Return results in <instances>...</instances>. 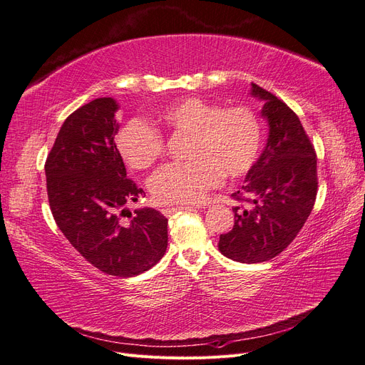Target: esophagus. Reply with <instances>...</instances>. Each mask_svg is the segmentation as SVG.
<instances>
[{
    "instance_id": "obj_1",
    "label": "esophagus",
    "mask_w": 365,
    "mask_h": 365,
    "mask_svg": "<svg viewBox=\"0 0 365 365\" xmlns=\"http://www.w3.org/2000/svg\"><path fill=\"white\" fill-rule=\"evenodd\" d=\"M192 209H198V207H192V206H173V207H165L162 209V213L165 215V217H170L174 212L178 210H192Z\"/></svg>"
}]
</instances>
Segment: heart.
I'll return each mask as SVG.
<instances>
[{
    "mask_svg": "<svg viewBox=\"0 0 365 365\" xmlns=\"http://www.w3.org/2000/svg\"><path fill=\"white\" fill-rule=\"evenodd\" d=\"M160 125L175 135H187L186 156L159 168L148 187L162 205H197L222 182L237 179L255 164L262 148V123L247 105L221 106L201 98H185L168 105ZM117 147L135 170L152 167L165 152L160 132L143 120H130L117 135Z\"/></svg>",
    "mask_w": 365,
    "mask_h": 365,
    "instance_id": "obj_1",
    "label": "heart"
}]
</instances>
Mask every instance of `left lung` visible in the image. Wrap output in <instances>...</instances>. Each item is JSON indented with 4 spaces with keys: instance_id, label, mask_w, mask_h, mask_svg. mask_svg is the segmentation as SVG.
Instances as JSON below:
<instances>
[{
    "instance_id": "obj_1",
    "label": "left lung",
    "mask_w": 365,
    "mask_h": 365,
    "mask_svg": "<svg viewBox=\"0 0 365 365\" xmlns=\"http://www.w3.org/2000/svg\"><path fill=\"white\" fill-rule=\"evenodd\" d=\"M254 98L264 101L269 138L248 171L242 191L232 197L235 225L220 236V251L240 263H262L284 251L298 236L317 195V156L299 117L275 94L251 84Z\"/></svg>"
}]
</instances>
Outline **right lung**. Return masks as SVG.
Returning <instances> with one entry per match:
<instances>
[{"instance_id": "right-lung-1", "label": "right lung", "mask_w": 365, "mask_h": 365, "mask_svg": "<svg viewBox=\"0 0 365 365\" xmlns=\"http://www.w3.org/2000/svg\"><path fill=\"white\" fill-rule=\"evenodd\" d=\"M117 108L114 99L99 98L67 117L45 173L52 217L66 239L103 274L126 278L162 259L168 220L150 207H125L145 194L126 178L117 150Z\"/></svg>"}]
</instances>
